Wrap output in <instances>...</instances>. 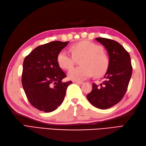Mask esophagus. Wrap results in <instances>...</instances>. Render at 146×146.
Instances as JSON below:
<instances>
[{
	"label": "esophagus",
	"instance_id": "1",
	"mask_svg": "<svg viewBox=\"0 0 146 146\" xmlns=\"http://www.w3.org/2000/svg\"><path fill=\"white\" fill-rule=\"evenodd\" d=\"M73 83H77V84H80V85H82L83 83V82H80V81H73Z\"/></svg>",
	"mask_w": 146,
	"mask_h": 146
}]
</instances>
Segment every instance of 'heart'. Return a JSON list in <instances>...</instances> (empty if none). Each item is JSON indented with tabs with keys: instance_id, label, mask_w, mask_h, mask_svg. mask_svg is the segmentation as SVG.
<instances>
[{
	"instance_id": "obj_1",
	"label": "heart",
	"mask_w": 146,
	"mask_h": 146,
	"mask_svg": "<svg viewBox=\"0 0 146 146\" xmlns=\"http://www.w3.org/2000/svg\"><path fill=\"white\" fill-rule=\"evenodd\" d=\"M74 55L64 50L61 51L57 56L58 63L61 68L70 69L73 66L75 58L79 59L81 66L71 68L68 73L69 79L73 81H82L93 75L100 76L107 71L109 60L103 51V48L89 41H83L71 46Z\"/></svg>"
}]
</instances>
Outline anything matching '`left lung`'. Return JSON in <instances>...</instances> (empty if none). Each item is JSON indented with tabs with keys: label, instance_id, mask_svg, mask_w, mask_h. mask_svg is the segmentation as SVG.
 <instances>
[{
	"label": "left lung",
	"instance_id": "obj_1",
	"mask_svg": "<svg viewBox=\"0 0 146 146\" xmlns=\"http://www.w3.org/2000/svg\"><path fill=\"white\" fill-rule=\"evenodd\" d=\"M95 39L107 50L109 64L100 83H93L92 90L86 97L95 107L107 109L119 103L125 94L132 67L129 52L119 42L104 38Z\"/></svg>",
	"mask_w": 146,
	"mask_h": 146
}]
</instances>
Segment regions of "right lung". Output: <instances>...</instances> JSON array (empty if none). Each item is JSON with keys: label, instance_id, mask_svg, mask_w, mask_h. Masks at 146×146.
<instances>
[{"label": "right lung", "instance_id": "add662e5", "mask_svg": "<svg viewBox=\"0 0 146 146\" xmlns=\"http://www.w3.org/2000/svg\"><path fill=\"white\" fill-rule=\"evenodd\" d=\"M69 41H52L39 46L26 56L22 84L34 107L44 112L56 109L63 102L72 82H63L66 76L59 66L57 56Z\"/></svg>", "mask_w": 146, "mask_h": 146}]
</instances>
